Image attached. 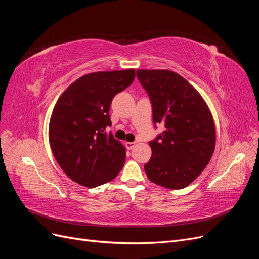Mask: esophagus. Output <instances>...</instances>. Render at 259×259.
<instances>
[{
    "instance_id": "esophagus-1",
    "label": "esophagus",
    "mask_w": 259,
    "mask_h": 259,
    "mask_svg": "<svg viewBox=\"0 0 259 259\" xmlns=\"http://www.w3.org/2000/svg\"><path fill=\"white\" fill-rule=\"evenodd\" d=\"M135 144L136 143H130V142H126L125 143V146H126V148L128 149V150H131V149H133L135 147Z\"/></svg>"
}]
</instances>
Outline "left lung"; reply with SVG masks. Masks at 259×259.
Wrapping results in <instances>:
<instances>
[{"label": "left lung", "mask_w": 259, "mask_h": 259, "mask_svg": "<svg viewBox=\"0 0 259 259\" xmlns=\"http://www.w3.org/2000/svg\"><path fill=\"white\" fill-rule=\"evenodd\" d=\"M137 77L151 99L153 123L165 126L149 143L152 155L145 165L147 177L168 189H183L197 179L213 156V115L201 94L178 73L138 69Z\"/></svg>", "instance_id": "1"}]
</instances>
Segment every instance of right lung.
<instances>
[{
    "label": "right lung",
    "mask_w": 259,
    "mask_h": 259,
    "mask_svg": "<svg viewBox=\"0 0 259 259\" xmlns=\"http://www.w3.org/2000/svg\"><path fill=\"white\" fill-rule=\"evenodd\" d=\"M135 79V70L98 71L82 75L61 94L50 120L52 152L66 175L94 188L120 173L126 149L105 130L109 109L117 93Z\"/></svg>",
    "instance_id": "1"
}]
</instances>
